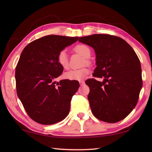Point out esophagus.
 Wrapping results in <instances>:
<instances>
[{
  "mask_svg": "<svg viewBox=\"0 0 152 152\" xmlns=\"http://www.w3.org/2000/svg\"><path fill=\"white\" fill-rule=\"evenodd\" d=\"M79 83H80V86H83L85 83V82L84 81H80Z\"/></svg>",
  "mask_w": 152,
  "mask_h": 152,
  "instance_id": "1",
  "label": "esophagus"
}]
</instances>
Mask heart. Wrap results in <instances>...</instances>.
I'll return each instance as SVG.
<instances>
[{"label":"heart","instance_id":"heart-1","mask_svg":"<svg viewBox=\"0 0 152 152\" xmlns=\"http://www.w3.org/2000/svg\"><path fill=\"white\" fill-rule=\"evenodd\" d=\"M74 50L76 53L81 55L84 58H89L91 55V50L89 48L84 44H78L74 48ZM57 61L58 64L64 69H69V59L66 52L64 50L60 51L58 53ZM88 62V61H87ZM89 73L88 68L84 67L82 69L71 70L69 72L64 74V78L69 80H75V81H82L84 80Z\"/></svg>","mask_w":152,"mask_h":152}]
</instances>
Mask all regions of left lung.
Listing matches in <instances>:
<instances>
[{
  "instance_id": "left-lung-1",
  "label": "left lung",
  "mask_w": 152,
  "mask_h": 152,
  "mask_svg": "<svg viewBox=\"0 0 152 152\" xmlns=\"http://www.w3.org/2000/svg\"><path fill=\"white\" fill-rule=\"evenodd\" d=\"M78 41L95 50L96 67L93 75L104 79L86 82L93 114L107 123L122 120L136 106L142 88L137 55L125 40L112 35L95 34L80 37Z\"/></svg>"
}]
</instances>
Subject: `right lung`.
<instances>
[{
	"label": "right lung",
	"mask_w": 152,
	"mask_h": 152,
	"mask_svg": "<svg viewBox=\"0 0 152 152\" xmlns=\"http://www.w3.org/2000/svg\"><path fill=\"white\" fill-rule=\"evenodd\" d=\"M78 38L48 35L33 41L22 51L15 69L17 94L29 117L38 124H55L69 114L80 84L75 80L55 82L63 71L57 57Z\"/></svg>",
	"instance_id": "1"
}]
</instances>
